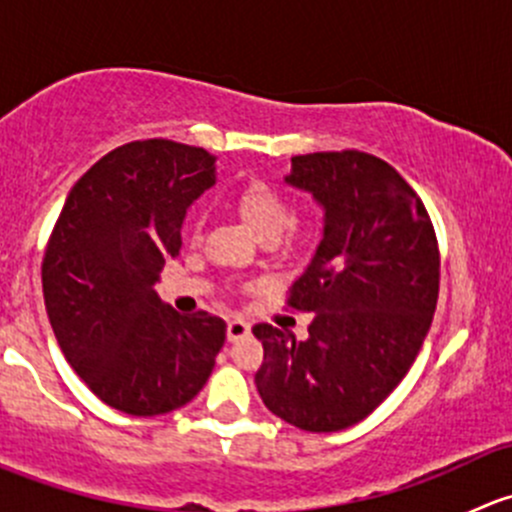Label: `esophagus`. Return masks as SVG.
Instances as JSON below:
<instances>
[{
	"label": "esophagus",
	"instance_id": "1",
	"mask_svg": "<svg viewBox=\"0 0 512 512\" xmlns=\"http://www.w3.org/2000/svg\"><path fill=\"white\" fill-rule=\"evenodd\" d=\"M247 334H250V324H247L245 319H230V322H227V339H230V342H237V339L247 337Z\"/></svg>",
	"mask_w": 512,
	"mask_h": 512
}]
</instances>
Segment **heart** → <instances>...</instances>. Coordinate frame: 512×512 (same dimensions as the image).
I'll return each mask as SVG.
<instances>
[{
  "mask_svg": "<svg viewBox=\"0 0 512 512\" xmlns=\"http://www.w3.org/2000/svg\"><path fill=\"white\" fill-rule=\"evenodd\" d=\"M235 208L262 242H275L292 223L287 198L265 180H250L235 195Z\"/></svg>",
  "mask_w": 512,
  "mask_h": 512,
  "instance_id": "b5f03b06",
  "label": "heart"
}]
</instances>
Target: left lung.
Returning a JSON list of instances; mask_svg holds the SVG:
<instances>
[{
	"label": "left lung",
	"mask_w": 512,
	"mask_h": 512,
	"mask_svg": "<svg viewBox=\"0 0 512 512\" xmlns=\"http://www.w3.org/2000/svg\"><path fill=\"white\" fill-rule=\"evenodd\" d=\"M287 183L324 208V237L287 307L309 337L255 324V384L267 409L312 433L364 421L409 374L438 302L436 232L421 198L386 160L361 151L292 158Z\"/></svg>",
	"instance_id": "obj_1"
}]
</instances>
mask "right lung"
I'll return each mask as SVG.
<instances>
[{"instance_id":"right-lung-1","label":"right lung","mask_w":512,"mask_h":512,"mask_svg":"<svg viewBox=\"0 0 512 512\" xmlns=\"http://www.w3.org/2000/svg\"><path fill=\"white\" fill-rule=\"evenodd\" d=\"M213 183L208 151L148 138L91 165L61 208L41 262L46 314L71 369L111 409L168 414L213 374L223 319L183 317L156 292L190 203Z\"/></svg>"}]
</instances>
